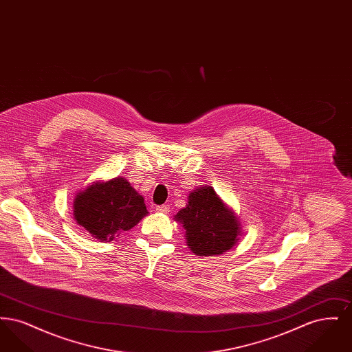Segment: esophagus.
<instances>
[{
	"mask_svg": "<svg viewBox=\"0 0 352 352\" xmlns=\"http://www.w3.org/2000/svg\"><path fill=\"white\" fill-rule=\"evenodd\" d=\"M155 211H157V212H161V214H168V211H170V206H168V204H161V206H157V207H155Z\"/></svg>",
	"mask_w": 352,
	"mask_h": 352,
	"instance_id": "34e87169",
	"label": "esophagus"
}]
</instances>
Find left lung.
Masks as SVG:
<instances>
[{"mask_svg": "<svg viewBox=\"0 0 352 352\" xmlns=\"http://www.w3.org/2000/svg\"><path fill=\"white\" fill-rule=\"evenodd\" d=\"M186 207L174 217L186 230V243L197 256H215L231 250L241 234L240 221L211 186L188 194Z\"/></svg>", "mask_w": 352, "mask_h": 352, "instance_id": "left-lung-1", "label": "left lung"}]
</instances>
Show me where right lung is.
Returning a JSON list of instances; mask_svg holds the SVG:
<instances>
[{
    "label": "right lung",
    "mask_w": 352,
    "mask_h": 352,
    "mask_svg": "<svg viewBox=\"0 0 352 352\" xmlns=\"http://www.w3.org/2000/svg\"><path fill=\"white\" fill-rule=\"evenodd\" d=\"M148 214L144 198L122 177L94 182L74 201L76 223L100 241L113 240Z\"/></svg>",
    "instance_id": "obj_1"
}]
</instances>
